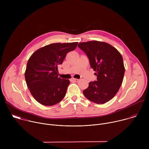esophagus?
I'll return each instance as SVG.
<instances>
[{
    "instance_id": "1",
    "label": "esophagus",
    "mask_w": 149,
    "mask_h": 149,
    "mask_svg": "<svg viewBox=\"0 0 149 149\" xmlns=\"http://www.w3.org/2000/svg\"><path fill=\"white\" fill-rule=\"evenodd\" d=\"M71 80L73 81H75V82H78L79 81V79H77V78H72Z\"/></svg>"
}]
</instances>
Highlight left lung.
<instances>
[{
  "mask_svg": "<svg viewBox=\"0 0 149 149\" xmlns=\"http://www.w3.org/2000/svg\"><path fill=\"white\" fill-rule=\"evenodd\" d=\"M78 47L87 55L97 80L91 81L83 94L90 101L104 104L117 93L125 72L121 54L113 46L100 41L80 42Z\"/></svg>",
  "mask_w": 149,
  "mask_h": 149,
  "instance_id": "1",
  "label": "left lung"
}]
</instances>
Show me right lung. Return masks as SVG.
Here are the masks:
<instances>
[{"label": "right lung", "mask_w": 149, "mask_h": 149, "mask_svg": "<svg viewBox=\"0 0 149 149\" xmlns=\"http://www.w3.org/2000/svg\"><path fill=\"white\" fill-rule=\"evenodd\" d=\"M77 45L78 42L49 44L38 49L29 58L25 72L26 82L40 104L54 105L65 97L70 81L58 77V66Z\"/></svg>", "instance_id": "obj_1"}]
</instances>
